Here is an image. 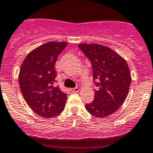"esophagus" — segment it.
<instances>
[{"instance_id": "esophagus-1", "label": "esophagus", "mask_w": 153, "mask_h": 153, "mask_svg": "<svg viewBox=\"0 0 153 153\" xmlns=\"http://www.w3.org/2000/svg\"><path fill=\"white\" fill-rule=\"evenodd\" d=\"M79 88L76 87V88H71L70 91L71 92H73V93H76V92L79 91Z\"/></svg>"}]
</instances>
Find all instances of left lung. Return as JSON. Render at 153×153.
<instances>
[{
	"label": "left lung",
	"mask_w": 153,
	"mask_h": 153,
	"mask_svg": "<svg viewBox=\"0 0 153 153\" xmlns=\"http://www.w3.org/2000/svg\"><path fill=\"white\" fill-rule=\"evenodd\" d=\"M78 47L91 62L97 88L94 100L85 104L86 110L95 117H107L117 111L127 97L131 80L127 63L105 46L82 43Z\"/></svg>",
	"instance_id": "obj_1"
}]
</instances>
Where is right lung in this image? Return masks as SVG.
<instances>
[{"label": "right lung", "mask_w": 153, "mask_h": 153, "mask_svg": "<svg viewBox=\"0 0 153 153\" xmlns=\"http://www.w3.org/2000/svg\"><path fill=\"white\" fill-rule=\"evenodd\" d=\"M67 42H51L30 53L21 66L19 81L24 98L38 115L52 118L61 114L67 94L54 86L57 76L55 65Z\"/></svg>", "instance_id": "obj_1"}]
</instances>
